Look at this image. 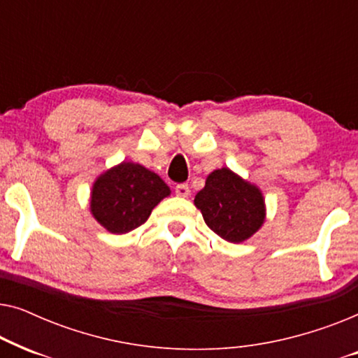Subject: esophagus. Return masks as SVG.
Wrapping results in <instances>:
<instances>
[{
	"label": "esophagus",
	"instance_id": "34e87169",
	"mask_svg": "<svg viewBox=\"0 0 358 358\" xmlns=\"http://www.w3.org/2000/svg\"><path fill=\"white\" fill-rule=\"evenodd\" d=\"M189 194H190V189L187 184L176 185V195H179V197H189Z\"/></svg>",
	"mask_w": 358,
	"mask_h": 358
}]
</instances>
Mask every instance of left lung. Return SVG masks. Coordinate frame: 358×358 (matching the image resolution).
<instances>
[{"label":"left lung","instance_id":"obj_1","mask_svg":"<svg viewBox=\"0 0 358 358\" xmlns=\"http://www.w3.org/2000/svg\"><path fill=\"white\" fill-rule=\"evenodd\" d=\"M207 227L229 243H241L261 228L266 217L262 194L228 168L217 169L195 195Z\"/></svg>","mask_w":358,"mask_h":358}]
</instances>
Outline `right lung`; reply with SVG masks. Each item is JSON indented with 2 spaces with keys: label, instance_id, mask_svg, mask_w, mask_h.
<instances>
[{
  "label": "right lung",
  "instance_id": "add662e5",
  "mask_svg": "<svg viewBox=\"0 0 358 358\" xmlns=\"http://www.w3.org/2000/svg\"><path fill=\"white\" fill-rule=\"evenodd\" d=\"M169 192L158 174L140 164L122 163L96 180L91 212L110 233H129L141 227Z\"/></svg>",
  "mask_w": 358,
  "mask_h": 358
}]
</instances>
